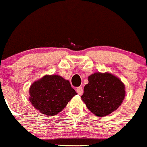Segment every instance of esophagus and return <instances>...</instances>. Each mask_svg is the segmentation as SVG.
Segmentation results:
<instances>
[{"label":"esophagus","instance_id":"1","mask_svg":"<svg viewBox=\"0 0 147 147\" xmlns=\"http://www.w3.org/2000/svg\"><path fill=\"white\" fill-rule=\"evenodd\" d=\"M76 91H77V93H78L79 95H82V93H83V89H82V87L81 86L77 87Z\"/></svg>","mask_w":147,"mask_h":147}]
</instances>
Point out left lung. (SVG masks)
<instances>
[{
	"mask_svg": "<svg viewBox=\"0 0 147 147\" xmlns=\"http://www.w3.org/2000/svg\"><path fill=\"white\" fill-rule=\"evenodd\" d=\"M82 100L92 113L105 117L117 109L125 97V86L110 73L96 72L88 77L84 88Z\"/></svg>",
	"mask_w": 147,
	"mask_h": 147,
	"instance_id": "1",
	"label": "left lung"
}]
</instances>
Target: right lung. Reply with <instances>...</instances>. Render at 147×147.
Instances as JSON below:
<instances>
[{"mask_svg": "<svg viewBox=\"0 0 147 147\" xmlns=\"http://www.w3.org/2000/svg\"><path fill=\"white\" fill-rule=\"evenodd\" d=\"M29 100L35 109L53 116L62 111L76 91L70 82L59 75H46L30 86Z\"/></svg>", "mask_w": 147, "mask_h": 147, "instance_id": "add662e5", "label": "right lung"}]
</instances>
